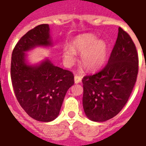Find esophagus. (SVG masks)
<instances>
[{
    "instance_id": "1",
    "label": "esophagus",
    "mask_w": 146,
    "mask_h": 146,
    "mask_svg": "<svg viewBox=\"0 0 146 146\" xmlns=\"http://www.w3.org/2000/svg\"><path fill=\"white\" fill-rule=\"evenodd\" d=\"M81 81H82V77L80 76L75 75V76H74V82H75V83H79Z\"/></svg>"
}]
</instances>
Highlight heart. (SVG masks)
Here are the masks:
<instances>
[{
    "instance_id": "obj_1",
    "label": "heart",
    "mask_w": 146,
    "mask_h": 146,
    "mask_svg": "<svg viewBox=\"0 0 146 146\" xmlns=\"http://www.w3.org/2000/svg\"><path fill=\"white\" fill-rule=\"evenodd\" d=\"M64 62L70 66L75 62L76 53H81V64L88 70L95 71L103 66L107 59L108 47L102 40L92 34L78 35L73 40L71 47L65 46L62 50Z\"/></svg>"
}]
</instances>
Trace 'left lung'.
I'll return each mask as SVG.
<instances>
[{"mask_svg": "<svg viewBox=\"0 0 146 146\" xmlns=\"http://www.w3.org/2000/svg\"><path fill=\"white\" fill-rule=\"evenodd\" d=\"M139 57L136 45L122 28L108 64L82 78V105L91 120L104 122L115 117L127 104L136 82Z\"/></svg>", "mask_w": 146, "mask_h": 146, "instance_id": "1", "label": "left lung"}]
</instances>
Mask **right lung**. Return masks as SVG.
<instances>
[{
    "mask_svg": "<svg viewBox=\"0 0 146 146\" xmlns=\"http://www.w3.org/2000/svg\"><path fill=\"white\" fill-rule=\"evenodd\" d=\"M48 24H41L17 42L11 57L10 76L15 96L31 117L50 122L57 117L64 97L74 84L72 72L54 66L48 59L39 65L26 64L25 52L36 46H50Z\"/></svg>",
    "mask_w": 146,
    "mask_h": 146,
    "instance_id": "right-lung-1",
    "label": "right lung"
}]
</instances>
